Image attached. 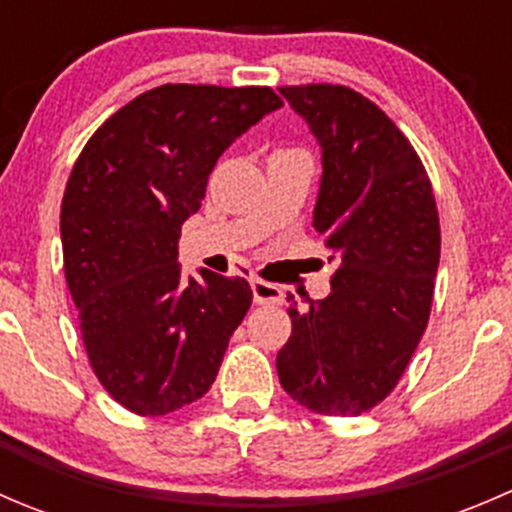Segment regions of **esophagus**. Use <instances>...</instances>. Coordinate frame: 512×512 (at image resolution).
I'll return each mask as SVG.
<instances>
[{
	"instance_id": "1",
	"label": "esophagus",
	"mask_w": 512,
	"mask_h": 512,
	"mask_svg": "<svg viewBox=\"0 0 512 512\" xmlns=\"http://www.w3.org/2000/svg\"><path fill=\"white\" fill-rule=\"evenodd\" d=\"M252 297H255L257 304H282V289L272 282L260 280V277H252L250 280Z\"/></svg>"
}]
</instances>
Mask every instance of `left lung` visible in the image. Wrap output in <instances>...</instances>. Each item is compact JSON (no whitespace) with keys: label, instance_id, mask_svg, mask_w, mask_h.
Returning a JSON list of instances; mask_svg holds the SVG:
<instances>
[{"label":"left lung","instance_id":"8db88e82","mask_svg":"<svg viewBox=\"0 0 512 512\" xmlns=\"http://www.w3.org/2000/svg\"><path fill=\"white\" fill-rule=\"evenodd\" d=\"M322 148L314 230L337 260L332 292L297 307L277 354L282 389L324 416H359L399 384L416 352L441 257L431 180L409 138L354 89L282 86Z\"/></svg>","mask_w":512,"mask_h":512}]
</instances>
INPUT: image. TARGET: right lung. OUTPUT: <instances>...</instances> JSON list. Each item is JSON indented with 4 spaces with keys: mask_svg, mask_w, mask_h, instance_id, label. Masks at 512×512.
Masks as SVG:
<instances>
[{
    "mask_svg": "<svg viewBox=\"0 0 512 512\" xmlns=\"http://www.w3.org/2000/svg\"><path fill=\"white\" fill-rule=\"evenodd\" d=\"M282 98L270 86L163 84L89 138L61 200L64 275L103 389L138 416L208 394L252 304L242 277L185 280L180 227L225 148Z\"/></svg>",
    "mask_w": 512,
    "mask_h": 512,
    "instance_id": "add662e5",
    "label": "right lung"
}]
</instances>
